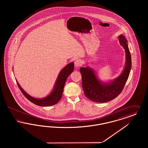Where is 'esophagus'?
I'll return each instance as SVG.
<instances>
[{
    "label": "esophagus",
    "mask_w": 148,
    "mask_h": 148,
    "mask_svg": "<svg viewBox=\"0 0 148 148\" xmlns=\"http://www.w3.org/2000/svg\"><path fill=\"white\" fill-rule=\"evenodd\" d=\"M82 65V62L80 60H77L74 62V65L76 68Z\"/></svg>",
    "instance_id": "1"
}]
</instances>
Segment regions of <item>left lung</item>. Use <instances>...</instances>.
I'll use <instances>...</instances> for the list:
<instances>
[{
	"instance_id": "obj_1",
	"label": "left lung",
	"mask_w": 148,
	"mask_h": 148,
	"mask_svg": "<svg viewBox=\"0 0 148 148\" xmlns=\"http://www.w3.org/2000/svg\"><path fill=\"white\" fill-rule=\"evenodd\" d=\"M118 39L120 44L125 51V63L123 71L118 77L105 82L97 77L95 71L88 66V64H86V67L80 68L85 95L92 101L105 103L115 98L122 91L128 79L132 67V59L127 40L123 34L118 36Z\"/></svg>"
}]
</instances>
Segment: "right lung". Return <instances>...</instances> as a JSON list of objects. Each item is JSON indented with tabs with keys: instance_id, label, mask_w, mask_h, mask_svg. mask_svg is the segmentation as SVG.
<instances>
[{
	"instance_id": "add662e5",
	"label": "right lung",
	"mask_w": 148,
	"mask_h": 148,
	"mask_svg": "<svg viewBox=\"0 0 148 148\" xmlns=\"http://www.w3.org/2000/svg\"><path fill=\"white\" fill-rule=\"evenodd\" d=\"M74 69V62L68 64L60 71L58 75L53 88L49 95L42 98H36L28 94L22 88L16 80L18 87L24 96L35 105L41 106H49L57 104L62 97L65 83L69 75Z\"/></svg>"
}]
</instances>
